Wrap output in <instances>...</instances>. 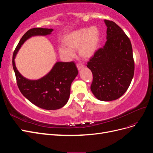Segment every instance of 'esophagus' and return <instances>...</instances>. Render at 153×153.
Masks as SVG:
<instances>
[{
    "label": "esophagus",
    "instance_id": "1",
    "mask_svg": "<svg viewBox=\"0 0 153 153\" xmlns=\"http://www.w3.org/2000/svg\"><path fill=\"white\" fill-rule=\"evenodd\" d=\"M76 66H77V68L78 69V70H80V69H81L82 68H83L84 67V66L82 64H76Z\"/></svg>",
    "mask_w": 153,
    "mask_h": 153
}]
</instances>
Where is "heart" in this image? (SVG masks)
Listing matches in <instances>:
<instances>
[{
  "instance_id": "b5f03b06",
  "label": "heart",
  "mask_w": 153,
  "mask_h": 153,
  "mask_svg": "<svg viewBox=\"0 0 153 153\" xmlns=\"http://www.w3.org/2000/svg\"><path fill=\"white\" fill-rule=\"evenodd\" d=\"M101 38V32L96 26L73 31L64 39V45L67 48H59V53L63 57L70 59L74 56L73 52L78 50L81 57L91 58L100 47Z\"/></svg>"
}]
</instances>
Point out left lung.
<instances>
[{
	"mask_svg": "<svg viewBox=\"0 0 153 153\" xmlns=\"http://www.w3.org/2000/svg\"><path fill=\"white\" fill-rule=\"evenodd\" d=\"M106 41L87 62L93 80L91 85L97 99L108 101L119 98L130 85L135 70L131 41L115 22L105 20Z\"/></svg>",
	"mask_w": 153,
	"mask_h": 153,
	"instance_id": "1",
	"label": "left lung"
}]
</instances>
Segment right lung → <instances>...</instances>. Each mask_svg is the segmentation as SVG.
Returning a JSON list of instances; mask_svg holds the SVG:
<instances>
[{"mask_svg":"<svg viewBox=\"0 0 153 153\" xmlns=\"http://www.w3.org/2000/svg\"><path fill=\"white\" fill-rule=\"evenodd\" d=\"M53 30L52 29L43 28L29 30L22 36L13 55V67L21 93L32 103L45 110L59 109L67 103L71 84L78 73L75 64L73 61L57 62L47 75L39 80H30L23 76L17 70L15 59L26 40L32 36L50 34Z\"/></svg>","mask_w":153,"mask_h":153,"instance_id":"obj_1","label":"right lung"}]
</instances>
